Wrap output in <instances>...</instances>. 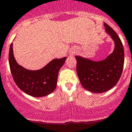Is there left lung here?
<instances>
[{
    "mask_svg": "<svg viewBox=\"0 0 132 132\" xmlns=\"http://www.w3.org/2000/svg\"><path fill=\"white\" fill-rule=\"evenodd\" d=\"M105 31L114 42L113 51L105 59L93 61L76 56L78 78L85 89L103 93L113 88L121 78L125 62L124 48L121 39L112 27L104 23Z\"/></svg>",
    "mask_w": 132,
    "mask_h": 132,
    "instance_id": "1",
    "label": "left lung"
}]
</instances>
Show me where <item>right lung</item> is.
Instances as JSON below:
<instances>
[{
	"instance_id": "right-lung-1",
	"label": "right lung",
	"mask_w": 132,
	"mask_h": 132,
	"mask_svg": "<svg viewBox=\"0 0 132 132\" xmlns=\"http://www.w3.org/2000/svg\"><path fill=\"white\" fill-rule=\"evenodd\" d=\"M66 59L67 57L56 58L39 70H28L18 64L14 57L13 43L10 45L9 64L13 78L20 90L33 97H44L55 90L58 72Z\"/></svg>"
}]
</instances>
